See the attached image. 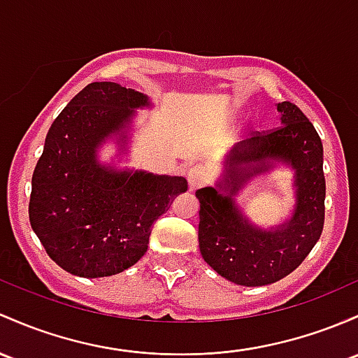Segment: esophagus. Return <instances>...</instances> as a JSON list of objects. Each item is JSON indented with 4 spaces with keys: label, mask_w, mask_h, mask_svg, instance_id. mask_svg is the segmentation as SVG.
<instances>
[{
    "label": "esophagus",
    "mask_w": 358,
    "mask_h": 358,
    "mask_svg": "<svg viewBox=\"0 0 358 358\" xmlns=\"http://www.w3.org/2000/svg\"><path fill=\"white\" fill-rule=\"evenodd\" d=\"M207 178H209V173H207L206 166H202V164L192 166L187 173V180H188V187H190V190H197V188L206 185Z\"/></svg>",
    "instance_id": "1"
}]
</instances>
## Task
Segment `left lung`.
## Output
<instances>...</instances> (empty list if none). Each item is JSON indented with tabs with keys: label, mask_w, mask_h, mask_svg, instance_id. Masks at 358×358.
<instances>
[{
	"label": "left lung",
	"mask_w": 358,
	"mask_h": 358,
	"mask_svg": "<svg viewBox=\"0 0 358 358\" xmlns=\"http://www.w3.org/2000/svg\"><path fill=\"white\" fill-rule=\"evenodd\" d=\"M277 110L280 127L238 143L226 156L221 182L195 192L202 258L221 277L245 287L273 284L294 272L323 233V144L297 105L282 101ZM277 162L294 170L296 206L287 222L262 230L242 215L234 197L248 179Z\"/></svg>",
	"instance_id": "obj_1"
}]
</instances>
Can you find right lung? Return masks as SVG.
<instances>
[{"instance_id":"obj_1","label":"right lung","mask_w":358,"mask_h":358,"mask_svg":"<svg viewBox=\"0 0 358 358\" xmlns=\"http://www.w3.org/2000/svg\"><path fill=\"white\" fill-rule=\"evenodd\" d=\"M149 98L119 83L85 86L52 122L32 176L29 217L47 255L85 278L127 270L148 251L156 219L187 192L183 176L117 170L98 148L117 136L124 151L136 108Z\"/></svg>"}]
</instances>
